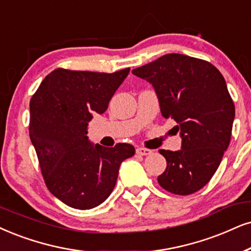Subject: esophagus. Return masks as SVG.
I'll return each mask as SVG.
<instances>
[{
  "instance_id": "obj_1",
  "label": "esophagus",
  "mask_w": 251,
  "mask_h": 251,
  "mask_svg": "<svg viewBox=\"0 0 251 251\" xmlns=\"http://www.w3.org/2000/svg\"><path fill=\"white\" fill-rule=\"evenodd\" d=\"M151 153H153V151H151V149H147L145 147L136 148V154L142 155V156H146V155H151Z\"/></svg>"
}]
</instances>
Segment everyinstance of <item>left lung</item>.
Instances as JSON below:
<instances>
[{
  "label": "left lung",
  "mask_w": 251,
  "mask_h": 251,
  "mask_svg": "<svg viewBox=\"0 0 251 251\" xmlns=\"http://www.w3.org/2000/svg\"><path fill=\"white\" fill-rule=\"evenodd\" d=\"M151 83L164 118L177 123L182 149H160L167 169L157 182L179 196L210 182L230 142L235 106L221 73L210 62L184 54H166L133 69Z\"/></svg>",
  "instance_id": "1"
}]
</instances>
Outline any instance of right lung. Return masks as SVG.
<instances>
[{
	"label": "right lung",
	"mask_w": 251,
	"mask_h": 251,
	"mask_svg": "<svg viewBox=\"0 0 251 251\" xmlns=\"http://www.w3.org/2000/svg\"><path fill=\"white\" fill-rule=\"evenodd\" d=\"M129 68L107 74L58 68L30 100V139L47 189L66 205L90 210L111 195L129 144L107 148L88 140V123L102 115Z\"/></svg>",
	"instance_id": "right-lung-1"
}]
</instances>
